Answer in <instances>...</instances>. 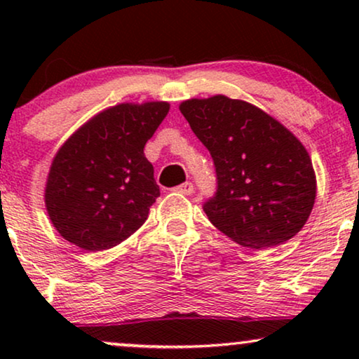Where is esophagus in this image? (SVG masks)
Listing matches in <instances>:
<instances>
[{
  "mask_svg": "<svg viewBox=\"0 0 359 359\" xmlns=\"http://www.w3.org/2000/svg\"><path fill=\"white\" fill-rule=\"evenodd\" d=\"M175 191H176V193H181V194L189 196V194H193V193H194V184L191 183V181H186V183L180 184V186H176Z\"/></svg>",
  "mask_w": 359,
  "mask_h": 359,
  "instance_id": "34e87169",
  "label": "esophagus"
}]
</instances>
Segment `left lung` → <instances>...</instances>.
Instances as JSON below:
<instances>
[{"label": "left lung", "instance_id": "1", "mask_svg": "<svg viewBox=\"0 0 359 359\" xmlns=\"http://www.w3.org/2000/svg\"><path fill=\"white\" fill-rule=\"evenodd\" d=\"M180 111L214 160L217 189L203 205L210 222L248 248L292 238L317 189L301 142L266 112L222 95L188 100Z\"/></svg>", "mask_w": 359, "mask_h": 359}]
</instances>
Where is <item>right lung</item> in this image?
<instances>
[{
	"label": "right lung",
	"instance_id": "obj_1",
	"mask_svg": "<svg viewBox=\"0 0 359 359\" xmlns=\"http://www.w3.org/2000/svg\"><path fill=\"white\" fill-rule=\"evenodd\" d=\"M168 111L163 101L109 107L63 144L46 188L48 217L63 238L101 252L142 227L160 196L144 147Z\"/></svg>",
	"mask_w": 359,
	"mask_h": 359
}]
</instances>
